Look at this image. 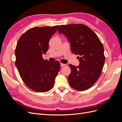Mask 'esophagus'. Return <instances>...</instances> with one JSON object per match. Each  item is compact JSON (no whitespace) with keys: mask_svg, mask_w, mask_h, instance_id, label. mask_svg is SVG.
Returning a JSON list of instances; mask_svg holds the SVG:
<instances>
[{"mask_svg":"<svg viewBox=\"0 0 122 122\" xmlns=\"http://www.w3.org/2000/svg\"><path fill=\"white\" fill-rule=\"evenodd\" d=\"M66 66V64H62V63H61V67H65V66Z\"/></svg>","mask_w":122,"mask_h":122,"instance_id":"esophagus-1","label":"esophagus"}]
</instances>
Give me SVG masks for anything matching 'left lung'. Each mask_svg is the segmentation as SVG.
Segmentation results:
<instances>
[{
	"label": "left lung",
	"instance_id": "8db88e82",
	"mask_svg": "<svg viewBox=\"0 0 122 122\" xmlns=\"http://www.w3.org/2000/svg\"><path fill=\"white\" fill-rule=\"evenodd\" d=\"M58 32L67 38L72 53L79 55L78 67L69 65L71 69L68 76L70 86L77 91L88 89L99 79L104 64L102 43L93 30L82 24L61 25Z\"/></svg>",
	"mask_w": 122,
	"mask_h": 122
}]
</instances>
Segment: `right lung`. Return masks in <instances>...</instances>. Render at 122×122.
I'll list each match as a JSON object with an SVG mask.
<instances>
[{"mask_svg":"<svg viewBox=\"0 0 122 122\" xmlns=\"http://www.w3.org/2000/svg\"><path fill=\"white\" fill-rule=\"evenodd\" d=\"M58 27V25L35 27L24 32L18 41L15 65L24 83L35 92L44 93L52 89L60 71V62H50L42 57Z\"/></svg>","mask_w":122,"mask_h":122,"instance_id":"obj_1","label":"right lung"}]
</instances>
